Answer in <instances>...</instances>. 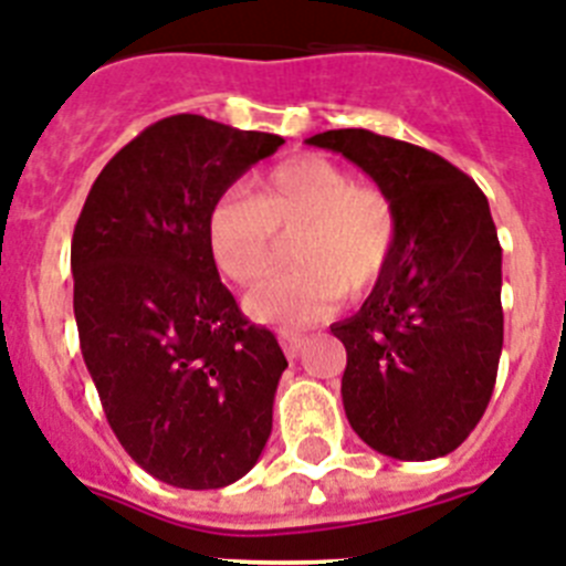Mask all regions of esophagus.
I'll return each mask as SVG.
<instances>
[{
    "mask_svg": "<svg viewBox=\"0 0 566 566\" xmlns=\"http://www.w3.org/2000/svg\"><path fill=\"white\" fill-rule=\"evenodd\" d=\"M279 339H282V348L287 350V356H296L298 350H302V345H305V336L291 334V331H282V334H279Z\"/></svg>",
    "mask_w": 566,
    "mask_h": 566,
    "instance_id": "1",
    "label": "esophagus"
}]
</instances>
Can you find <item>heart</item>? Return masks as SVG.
<instances>
[{
	"label": "heart",
	"instance_id": "obj_1",
	"mask_svg": "<svg viewBox=\"0 0 566 566\" xmlns=\"http://www.w3.org/2000/svg\"><path fill=\"white\" fill-rule=\"evenodd\" d=\"M210 250L235 284H253L273 268L275 230L293 232L298 268L270 275L247 305L255 316L298 327L325 316L342 291L363 293L379 282L400 241L391 195L356 184L348 169L322 155L284 160L259 195L227 189L210 212Z\"/></svg>",
	"mask_w": 566,
	"mask_h": 566
}]
</instances>
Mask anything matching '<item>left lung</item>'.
<instances>
[{
  "mask_svg": "<svg viewBox=\"0 0 566 566\" xmlns=\"http://www.w3.org/2000/svg\"><path fill=\"white\" fill-rule=\"evenodd\" d=\"M371 175L400 241L371 296L331 334L348 350L342 406L374 452L434 460L481 422L503 348L501 244L486 195L422 146L368 129L307 137Z\"/></svg>",
  "mask_w": 566,
  "mask_h": 566,
  "instance_id": "obj_1",
  "label": "left lung"
}]
</instances>
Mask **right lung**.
Here are the masks:
<instances>
[{
    "instance_id": "add662e5",
    "label": "right lung",
    "mask_w": 566,
    "mask_h": 566,
    "mask_svg": "<svg viewBox=\"0 0 566 566\" xmlns=\"http://www.w3.org/2000/svg\"><path fill=\"white\" fill-rule=\"evenodd\" d=\"M284 140L175 114L94 180L71 239L85 368L120 446L151 478L221 489L255 467L287 368L218 279L212 203Z\"/></svg>"
}]
</instances>
